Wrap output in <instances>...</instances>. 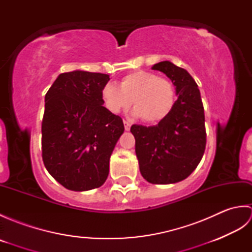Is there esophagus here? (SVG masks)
<instances>
[{"instance_id": "obj_1", "label": "esophagus", "mask_w": 252, "mask_h": 252, "mask_svg": "<svg viewBox=\"0 0 252 252\" xmlns=\"http://www.w3.org/2000/svg\"><path fill=\"white\" fill-rule=\"evenodd\" d=\"M123 123H125V129H126V131H130V129H131V123L127 122L126 120H123Z\"/></svg>"}]
</instances>
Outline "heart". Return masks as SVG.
Returning <instances> with one entry per match:
<instances>
[{"label":"heart","mask_w":252,"mask_h":252,"mask_svg":"<svg viewBox=\"0 0 252 252\" xmlns=\"http://www.w3.org/2000/svg\"><path fill=\"white\" fill-rule=\"evenodd\" d=\"M101 96L107 109L112 114L127 109L133 101V116L141 117L149 125H156L173 110L176 89L169 79L140 70L123 77L120 88L112 83L106 84Z\"/></svg>","instance_id":"b5f03b06"}]
</instances>
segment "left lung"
<instances>
[{
  "label": "left lung",
  "instance_id": "left-lung-1",
  "mask_svg": "<svg viewBox=\"0 0 252 252\" xmlns=\"http://www.w3.org/2000/svg\"><path fill=\"white\" fill-rule=\"evenodd\" d=\"M171 79L179 98L171 114L157 126L133 125L135 153L143 178L153 184L183 181L194 171L206 148L205 111L195 80L171 62L152 67Z\"/></svg>",
  "mask_w": 252,
  "mask_h": 252
}]
</instances>
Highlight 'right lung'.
<instances>
[{
	"label": "right lung",
	"mask_w": 252,
	"mask_h": 252,
	"mask_svg": "<svg viewBox=\"0 0 252 252\" xmlns=\"http://www.w3.org/2000/svg\"><path fill=\"white\" fill-rule=\"evenodd\" d=\"M109 80L99 72H63L45 95L42 159L67 189H97L108 176L111 153L125 131L121 117L103 106Z\"/></svg>",
	"instance_id": "right-lung-1"
}]
</instances>
